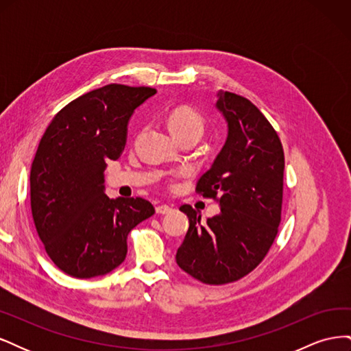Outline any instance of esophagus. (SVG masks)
Returning <instances> with one entry per match:
<instances>
[{"instance_id":"esophagus-1","label":"esophagus","mask_w":351,"mask_h":351,"mask_svg":"<svg viewBox=\"0 0 351 351\" xmlns=\"http://www.w3.org/2000/svg\"><path fill=\"white\" fill-rule=\"evenodd\" d=\"M171 206L169 205H164V204H161V205H158L156 208H155V210H156V214H159V215H165V214H169V212H171Z\"/></svg>"}]
</instances>
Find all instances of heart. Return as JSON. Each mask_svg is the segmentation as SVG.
Instances as JSON below:
<instances>
[{
  "label": "heart",
  "mask_w": 351,
  "mask_h": 351,
  "mask_svg": "<svg viewBox=\"0 0 351 351\" xmlns=\"http://www.w3.org/2000/svg\"><path fill=\"white\" fill-rule=\"evenodd\" d=\"M169 130L176 137L193 134L200 137L205 130V120L196 110L190 107L174 108L167 117Z\"/></svg>",
  "instance_id": "1"
}]
</instances>
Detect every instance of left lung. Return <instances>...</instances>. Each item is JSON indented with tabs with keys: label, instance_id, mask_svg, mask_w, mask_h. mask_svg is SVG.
<instances>
[{
	"label": "left lung",
	"instance_id": "8db88e82",
	"mask_svg": "<svg viewBox=\"0 0 351 351\" xmlns=\"http://www.w3.org/2000/svg\"><path fill=\"white\" fill-rule=\"evenodd\" d=\"M217 108L228 136L196 193L217 200L221 212L204 224L196 209L180 206L190 226L176 254L180 268L209 285L246 277L267 256L278 234L284 186L282 145L267 117L232 92L219 93Z\"/></svg>",
	"mask_w": 351,
	"mask_h": 351
}]
</instances>
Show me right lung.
Returning a JSON list of instances; mask_svg holds the SVG:
<instances>
[{
	"label": "right lung",
	"mask_w": 351,
	"mask_h": 351,
	"mask_svg": "<svg viewBox=\"0 0 351 351\" xmlns=\"http://www.w3.org/2000/svg\"><path fill=\"white\" fill-rule=\"evenodd\" d=\"M156 89L111 83L60 110L42 136L30 169V208L45 252L74 278L105 275L123 263L127 236L155 214L142 197L104 193L108 159L125 146L133 111Z\"/></svg>",
	"instance_id": "obj_1"
}]
</instances>
